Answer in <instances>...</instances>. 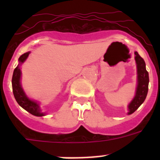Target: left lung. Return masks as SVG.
Here are the masks:
<instances>
[{
  "mask_svg": "<svg viewBox=\"0 0 160 160\" xmlns=\"http://www.w3.org/2000/svg\"><path fill=\"white\" fill-rule=\"evenodd\" d=\"M135 59L137 67V84L136 92L132 101L128 105V114H131L136 111L144 102L148 92L149 75L146 70V64L143 59L137 52H135Z\"/></svg>",
  "mask_w": 160,
  "mask_h": 160,
  "instance_id": "8db88e82",
  "label": "left lung"
}]
</instances>
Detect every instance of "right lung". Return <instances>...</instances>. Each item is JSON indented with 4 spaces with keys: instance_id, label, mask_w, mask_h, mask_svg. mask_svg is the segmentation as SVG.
Instances as JSON below:
<instances>
[{
    "instance_id": "add662e5",
    "label": "right lung",
    "mask_w": 160,
    "mask_h": 160,
    "mask_svg": "<svg viewBox=\"0 0 160 160\" xmlns=\"http://www.w3.org/2000/svg\"><path fill=\"white\" fill-rule=\"evenodd\" d=\"M29 53H30L29 51L27 52V53H25L19 58V59H18L19 65L22 64L26 60ZM19 65L14 69L13 74H12V87L14 98H15V99L18 102V104L22 108L25 109V111H27L28 112L30 113L31 114L38 117L44 116L46 114L42 112L40 109V106L38 103V102L29 99V98L26 96L25 93L24 92L22 85H21L22 72H21V70H20Z\"/></svg>"
}]
</instances>
